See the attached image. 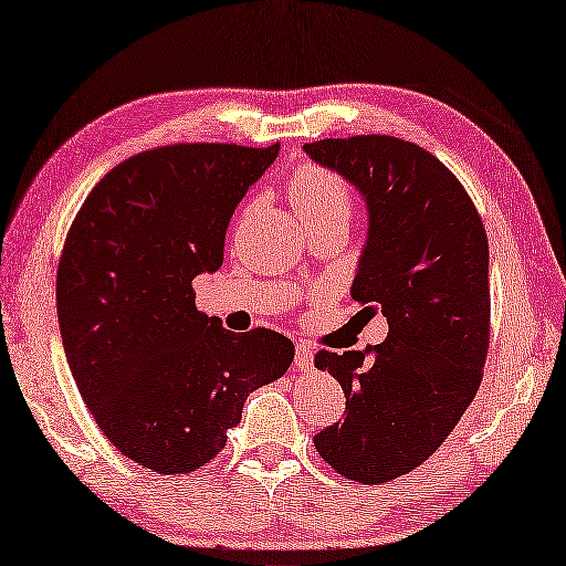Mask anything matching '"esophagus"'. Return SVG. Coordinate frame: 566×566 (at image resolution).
Wrapping results in <instances>:
<instances>
[{
	"label": "esophagus",
	"instance_id": "1",
	"mask_svg": "<svg viewBox=\"0 0 566 566\" xmlns=\"http://www.w3.org/2000/svg\"><path fill=\"white\" fill-rule=\"evenodd\" d=\"M313 367V347L307 343H301L295 347V369L303 371V369H311Z\"/></svg>",
	"mask_w": 566,
	"mask_h": 566
}]
</instances>
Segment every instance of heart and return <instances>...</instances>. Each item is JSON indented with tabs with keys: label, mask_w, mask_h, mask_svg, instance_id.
<instances>
[{
	"label": "heart",
	"mask_w": 566,
	"mask_h": 566,
	"mask_svg": "<svg viewBox=\"0 0 566 566\" xmlns=\"http://www.w3.org/2000/svg\"><path fill=\"white\" fill-rule=\"evenodd\" d=\"M287 197H291L297 217L305 221V227L319 221H349V187L343 177L327 167H297L291 182H287Z\"/></svg>",
	"instance_id": "obj_1"
}]
</instances>
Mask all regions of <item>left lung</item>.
<instances>
[{
  "mask_svg": "<svg viewBox=\"0 0 566 566\" xmlns=\"http://www.w3.org/2000/svg\"><path fill=\"white\" fill-rule=\"evenodd\" d=\"M303 150L365 197L369 233L352 301L389 323L377 347L315 355L347 407L313 441L339 475L387 483L436 453L481 387L490 345L485 227L451 169L419 145L355 135Z\"/></svg>",
  "mask_w": 566,
  "mask_h": 566,
  "instance_id": "1",
  "label": "left lung"
}]
</instances>
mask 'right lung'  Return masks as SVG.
<instances>
[{
  "label": "right lung",
  "mask_w": 566,
  "mask_h": 566,
  "mask_svg": "<svg viewBox=\"0 0 566 566\" xmlns=\"http://www.w3.org/2000/svg\"><path fill=\"white\" fill-rule=\"evenodd\" d=\"M279 147L182 143L125 159L63 243L56 311L71 375L105 439L155 473L209 463L249 394L293 361L291 339L223 329L191 287L221 269L233 209Z\"/></svg>",
  "instance_id": "1"
}]
</instances>
